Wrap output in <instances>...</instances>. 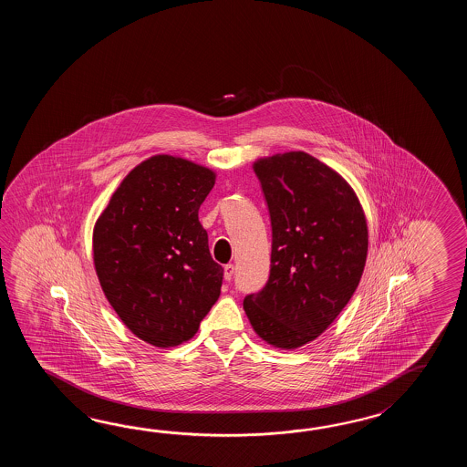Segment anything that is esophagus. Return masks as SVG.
Wrapping results in <instances>:
<instances>
[{"label": "esophagus", "mask_w": 467, "mask_h": 467, "mask_svg": "<svg viewBox=\"0 0 467 467\" xmlns=\"http://www.w3.org/2000/svg\"><path fill=\"white\" fill-rule=\"evenodd\" d=\"M234 270H235L234 265L227 264V265L223 267V278H225V280H232V277H234Z\"/></svg>", "instance_id": "esophagus-1"}]
</instances>
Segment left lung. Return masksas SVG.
I'll use <instances>...</instances> for the list:
<instances>
[{
  "instance_id": "left-lung-1",
  "label": "left lung",
  "mask_w": 467,
  "mask_h": 467,
  "mask_svg": "<svg viewBox=\"0 0 467 467\" xmlns=\"http://www.w3.org/2000/svg\"><path fill=\"white\" fill-rule=\"evenodd\" d=\"M252 169L270 212L272 265L244 310L268 346L294 350L326 332L354 296L368 220L348 180L306 151L262 157Z\"/></svg>"
}]
</instances>
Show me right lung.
Returning a JSON list of instances; mask_svg holds the SVG:
<instances>
[{
  "label": "right lung",
  "instance_id": "1",
  "mask_svg": "<svg viewBox=\"0 0 467 467\" xmlns=\"http://www.w3.org/2000/svg\"><path fill=\"white\" fill-rule=\"evenodd\" d=\"M215 179L192 160L153 155L130 170L95 222L101 290L130 332L150 346L190 340L219 298L223 268L210 255L199 220Z\"/></svg>",
  "mask_w": 467,
  "mask_h": 467
}]
</instances>
